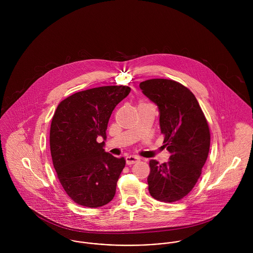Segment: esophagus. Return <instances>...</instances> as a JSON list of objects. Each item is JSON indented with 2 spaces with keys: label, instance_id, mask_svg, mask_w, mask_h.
I'll return each mask as SVG.
<instances>
[{
  "label": "esophagus",
  "instance_id": "obj_1",
  "mask_svg": "<svg viewBox=\"0 0 253 253\" xmlns=\"http://www.w3.org/2000/svg\"><path fill=\"white\" fill-rule=\"evenodd\" d=\"M126 164H127V165H132V164H135V163L139 162V161H140V158L137 157V156L129 155V156H126Z\"/></svg>",
  "mask_w": 253,
  "mask_h": 253
}]
</instances>
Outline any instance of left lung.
Returning a JSON list of instances; mask_svg holds the SVG:
<instances>
[{
    "instance_id": "left-lung-1",
    "label": "left lung",
    "mask_w": 253,
    "mask_h": 253,
    "mask_svg": "<svg viewBox=\"0 0 253 253\" xmlns=\"http://www.w3.org/2000/svg\"><path fill=\"white\" fill-rule=\"evenodd\" d=\"M160 111V126L169 161L160 165L151 160L147 178L150 195L164 203L187 196L202 174L211 146L206 116L193 92L168 79L147 80L139 84Z\"/></svg>"
}]
</instances>
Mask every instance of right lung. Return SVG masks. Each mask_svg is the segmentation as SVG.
Segmentation results:
<instances>
[{"mask_svg": "<svg viewBox=\"0 0 253 253\" xmlns=\"http://www.w3.org/2000/svg\"><path fill=\"white\" fill-rule=\"evenodd\" d=\"M130 92L126 85H106L76 92L62 100L51 120L49 145L53 167L76 204L99 208L110 203L125 158L103 149L109 119Z\"/></svg>", "mask_w": 253, "mask_h": 253, "instance_id": "add662e5", "label": "right lung"}]
</instances>
